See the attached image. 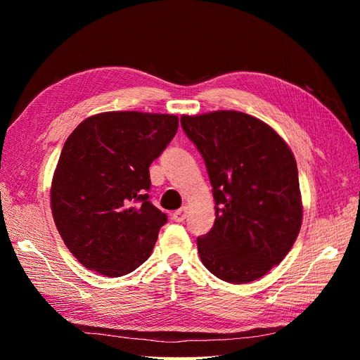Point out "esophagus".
Here are the masks:
<instances>
[{"instance_id":"esophagus-1","label":"esophagus","mask_w":360,"mask_h":360,"mask_svg":"<svg viewBox=\"0 0 360 360\" xmlns=\"http://www.w3.org/2000/svg\"><path fill=\"white\" fill-rule=\"evenodd\" d=\"M186 216H188V207H181V209H179V210H176L172 213V221L174 222H183L184 219H186Z\"/></svg>"}]
</instances>
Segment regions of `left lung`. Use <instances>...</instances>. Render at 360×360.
<instances>
[{
	"instance_id": "1",
	"label": "left lung",
	"mask_w": 360,
	"mask_h": 360,
	"mask_svg": "<svg viewBox=\"0 0 360 360\" xmlns=\"http://www.w3.org/2000/svg\"><path fill=\"white\" fill-rule=\"evenodd\" d=\"M201 153L216 219L197 238L202 264L231 284L264 276L290 252L302 225L296 159L274 129L237 111L180 118Z\"/></svg>"
}]
</instances>
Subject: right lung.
Segmentation results:
<instances>
[{
    "label": "right lung",
    "mask_w": 360,
    "mask_h": 360,
    "mask_svg": "<svg viewBox=\"0 0 360 360\" xmlns=\"http://www.w3.org/2000/svg\"><path fill=\"white\" fill-rule=\"evenodd\" d=\"M179 129V117L112 111L85 118L53 172V222L89 270L118 278L150 257L168 217L150 202V165Z\"/></svg>",
    "instance_id": "obj_1"
}]
</instances>
